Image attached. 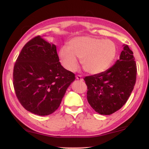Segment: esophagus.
<instances>
[{
	"mask_svg": "<svg viewBox=\"0 0 149 149\" xmlns=\"http://www.w3.org/2000/svg\"><path fill=\"white\" fill-rule=\"evenodd\" d=\"M76 78H77V79H78V80H80V81H83V77H81V75H77Z\"/></svg>",
	"mask_w": 149,
	"mask_h": 149,
	"instance_id": "esophagus-1",
	"label": "esophagus"
}]
</instances>
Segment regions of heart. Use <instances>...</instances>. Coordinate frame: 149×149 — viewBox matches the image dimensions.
<instances>
[{
    "instance_id": "heart-1",
    "label": "heart",
    "mask_w": 149,
    "mask_h": 149,
    "mask_svg": "<svg viewBox=\"0 0 149 149\" xmlns=\"http://www.w3.org/2000/svg\"><path fill=\"white\" fill-rule=\"evenodd\" d=\"M117 54V45L111 40L81 36L70 40L67 47L61 48L59 56L67 70H76L79 65L78 58L87 72L96 74L104 72L111 66Z\"/></svg>"
}]
</instances>
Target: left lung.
Instances as JSON below:
<instances>
[{"instance_id": "1", "label": "left lung", "mask_w": 149, "mask_h": 149, "mask_svg": "<svg viewBox=\"0 0 149 149\" xmlns=\"http://www.w3.org/2000/svg\"><path fill=\"white\" fill-rule=\"evenodd\" d=\"M137 68L133 52L127 45L119 59L104 72L85 77L87 98L91 108L100 115H109L126 103L135 85Z\"/></svg>"}]
</instances>
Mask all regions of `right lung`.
Returning a JSON list of instances; mask_svg holds the SVG:
<instances>
[{
    "label": "right lung",
    "mask_w": 149,
    "mask_h": 149,
    "mask_svg": "<svg viewBox=\"0 0 149 149\" xmlns=\"http://www.w3.org/2000/svg\"><path fill=\"white\" fill-rule=\"evenodd\" d=\"M13 87L24 109L40 116L60 107L66 89L75 79L59 62L56 46L37 36L20 52L13 68Z\"/></svg>",
    "instance_id": "1"
}]
</instances>
